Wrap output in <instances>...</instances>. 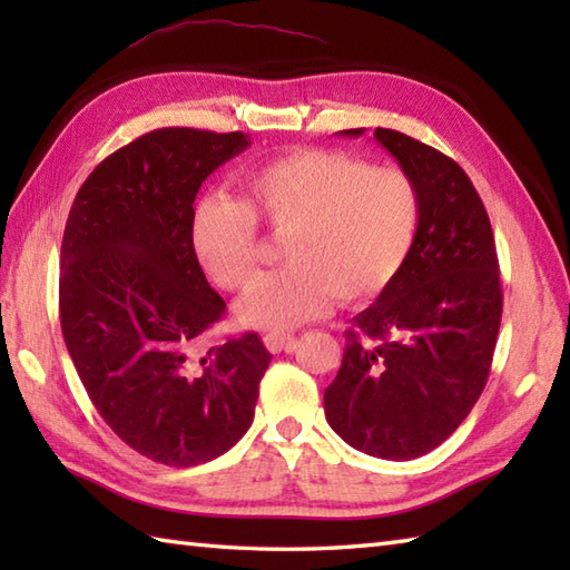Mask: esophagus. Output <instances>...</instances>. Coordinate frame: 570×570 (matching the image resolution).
Masks as SVG:
<instances>
[{"mask_svg": "<svg viewBox=\"0 0 570 570\" xmlns=\"http://www.w3.org/2000/svg\"><path fill=\"white\" fill-rule=\"evenodd\" d=\"M264 345H266V350H269V353H282V350H286V353H288V350L296 347V337L292 333L272 331V333L264 335Z\"/></svg>", "mask_w": 570, "mask_h": 570, "instance_id": "esophagus-1", "label": "esophagus"}]
</instances>
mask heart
<instances>
[{"mask_svg": "<svg viewBox=\"0 0 570 570\" xmlns=\"http://www.w3.org/2000/svg\"><path fill=\"white\" fill-rule=\"evenodd\" d=\"M242 200L205 196L190 217L193 252L227 292L247 288L259 266L257 223L282 237L286 269L252 288L242 323L286 331L323 316L337 296L357 304L402 272L419 235V190L402 168L345 151L301 149L239 178Z\"/></svg>", "mask_w": 570, "mask_h": 570, "instance_id": "b5f03b06", "label": "heart"}]
</instances>
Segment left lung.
Returning a JSON list of instances; mask_svg holds the SVG:
<instances>
[{"mask_svg":"<svg viewBox=\"0 0 570 570\" xmlns=\"http://www.w3.org/2000/svg\"><path fill=\"white\" fill-rule=\"evenodd\" d=\"M374 139L414 180L419 235L402 272L345 331L323 406L357 451L411 460L441 445L485 390L502 318L500 264L488 210L463 168L402 131L377 127Z\"/></svg>","mask_w":570,"mask_h":570,"instance_id":"obj_1","label":"left lung"}]
</instances>
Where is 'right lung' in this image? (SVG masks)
<instances>
[{
  "label": "right lung",
  "instance_id": "obj_1",
  "mask_svg": "<svg viewBox=\"0 0 570 570\" xmlns=\"http://www.w3.org/2000/svg\"><path fill=\"white\" fill-rule=\"evenodd\" d=\"M247 147L242 131H149L95 168L66 223L58 311L72 365L107 426L164 465L227 453L272 362L257 333L196 355L225 301L193 252V203Z\"/></svg>",
  "mask_w": 570,
  "mask_h": 570
}]
</instances>
